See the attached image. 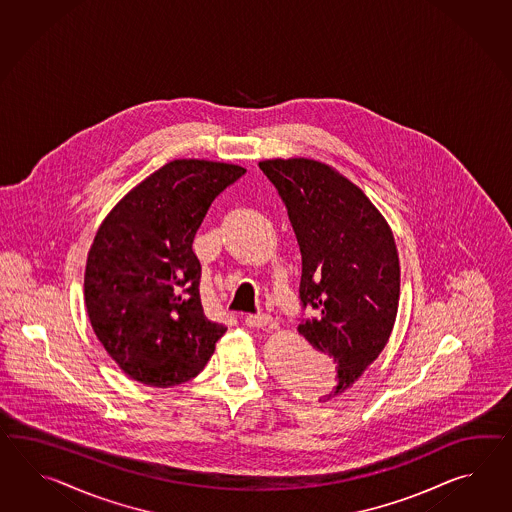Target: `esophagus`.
I'll return each instance as SVG.
<instances>
[{"label":"esophagus","instance_id":"1","mask_svg":"<svg viewBox=\"0 0 512 512\" xmlns=\"http://www.w3.org/2000/svg\"><path fill=\"white\" fill-rule=\"evenodd\" d=\"M244 322H246V325H250V327H266V325L272 322V318L266 312H257V314H248L244 318Z\"/></svg>","mask_w":512,"mask_h":512}]
</instances>
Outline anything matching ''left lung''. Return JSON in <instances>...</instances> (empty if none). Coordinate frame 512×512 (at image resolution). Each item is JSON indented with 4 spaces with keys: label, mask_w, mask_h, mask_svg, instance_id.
Here are the masks:
<instances>
[{
    "label": "left lung",
    "mask_w": 512,
    "mask_h": 512,
    "mask_svg": "<svg viewBox=\"0 0 512 512\" xmlns=\"http://www.w3.org/2000/svg\"><path fill=\"white\" fill-rule=\"evenodd\" d=\"M287 207L301 251L300 335L351 387L387 346L399 301V259L387 220L346 177L311 159L259 163Z\"/></svg>",
    "instance_id": "left-lung-1"
}]
</instances>
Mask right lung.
I'll list each match as a JSON object with an SVG mask.
<instances>
[{
  "label": "right lung",
  "mask_w": 512,
  "mask_h": 512,
  "mask_svg": "<svg viewBox=\"0 0 512 512\" xmlns=\"http://www.w3.org/2000/svg\"><path fill=\"white\" fill-rule=\"evenodd\" d=\"M246 174L235 164L179 159L120 201L88 251L85 303L96 337L125 374L170 388L196 377L225 325L201 305L192 242L214 198Z\"/></svg>",
  "instance_id": "obj_1"
}]
</instances>
